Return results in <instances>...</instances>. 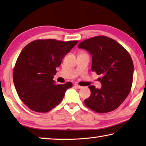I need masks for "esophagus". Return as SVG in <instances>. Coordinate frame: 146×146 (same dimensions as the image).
I'll use <instances>...</instances> for the list:
<instances>
[{
  "mask_svg": "<svg viewBox=\"0 0 146 146\" xmlns=\"http://www.w3.org/2000/svg\"><path fill=\"white\" fill-rule=\"evenodd\" d=\"M75 87H76V88H77V89H81V88H82V86H79V85H78V84H75Z\"/></svg>",
  "mask_w": 146,
  "mask_h": 146,
  "instance_id": "1",
  "label": "esophagus"
}]
</instances>
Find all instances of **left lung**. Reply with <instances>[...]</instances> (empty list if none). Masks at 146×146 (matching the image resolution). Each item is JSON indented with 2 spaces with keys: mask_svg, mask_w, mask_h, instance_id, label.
Listing matches in <instances>:
<instances>
[{
  "mask_svg": "<svg viewBox=\"0 0 146 146\" xmlns=\"http://www.w3.org/2000/svg\"><path fill=\"white\" fill-rule=\"evenodd\" d=\"M78 48L92 55V71L103 75L100 89L89 86L91 95L84 100L85 104L98 113L114 110L131 88L134 66L130 55L114 39L103 36L86 39Z\"/></svg>",
  "mask_w": 146,
  "mask_h": 146,
  "instance_id": "obj_1",
  "label": "left lung"
}]
</instances>
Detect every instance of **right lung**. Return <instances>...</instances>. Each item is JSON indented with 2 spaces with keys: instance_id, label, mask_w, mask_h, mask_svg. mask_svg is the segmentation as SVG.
Here are the masks:
<instances>
[{
  "instance_id": "right-lung-1",
  "label": "right lung",
  "mask_w": 146,
  "mask_h": 146,
  "mask_svg": "<svg viewBox=\"0 0 146 146\" xmlns=\"http://www.w3.org/2000/svg\"><path fill=\"white\" fill-rule=\"evenodd\" d=\"M77 41L38 39L27 44L13 69V82L18 95L31 110L47 112L61 102L71 82L56 84L55 69Z\"/></svg>"
}]
</instances>
